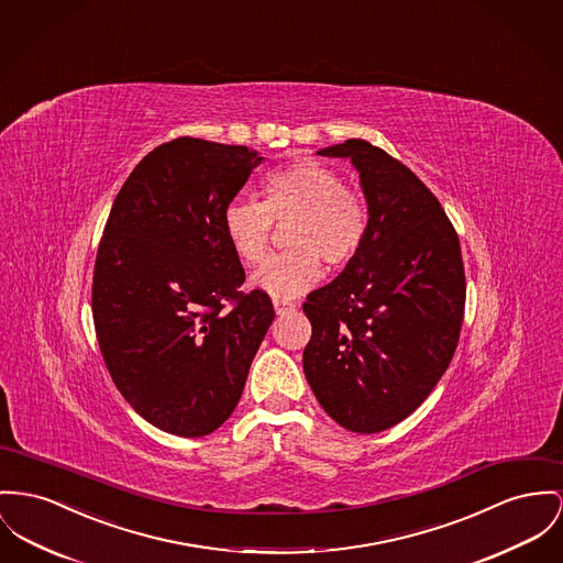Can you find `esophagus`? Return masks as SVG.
Returning a JSON list of instances; mask_svg holds the SVG:
<instances>
[{"mask_svg":"<svg viewBox=\"0 0 563 563\" xmlns=\"http://www.w3.org/2000/svg\"><path fill=\"white\" fill-rule=\"evenodd\" d=\"M273 307H275V313H284V311L292 309L295 302H292V300L275 299L273 300Z\"/></svg>","mask_w":563,"mask_h":563,"instance_id":"obj_1","label":"esophagus"}]
</instances>
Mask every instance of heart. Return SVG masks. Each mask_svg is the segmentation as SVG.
<instances>
[{
  "mask_svg": "<svg viewBox=\"0 0 563 563\" xmlns=\"http://www.w3.org/2000/svg\"><path fill=\"white\" fill-rule=\"evenodd\" d=\"M264 200L232 198L224 209V232L236 256L247 264L264 258L273 220L288 224L292 250L271 256L252 275V286L275 299L309 290L329 266L350 263L369 232V209L361 194L343 188L338 173L318 159H299L263 179Z\"/></svg>",
  "mask_w": 563,
  "mask_h": 563,
  "instance_id": "b5f03b06",
  "label": "heart"
}]
</instances>
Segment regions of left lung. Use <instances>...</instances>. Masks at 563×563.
I'll use <instances>...</instances> for the list:
<instances>
[{
    "label": "left lung",
    "instance_id": "obj_1",
    "mask_svg": "<svg viewBox=\"0 0 563 563\" xmlns=\"http://www.w3.org/2000/svg\"><path fill=\"white\" fill-rule=\"evenodd\" d=\"M347 157L369 209L361 252L302 305L305 377L343 429L379 433L429 397L463 322L465 273L442 205L408 166L367 141L318 151Z\"/></svg>",
    "mask_w": 563,
    "mask_h": 563
}]
</instances>
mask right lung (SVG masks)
<instances>
[{"label":"right lung","instance_id":"right-lung-1","mask_svg":"<svg viewBox=\"0 0 563 563\" xmlns=\"http://www.w3.org/2000/svg\"><path fill=\"white\" fill-rule=\"evenodd\" d=\"M258 151L181 136L150 151L114 198L93 268L98 343L123 399L153 427L202 438L234 412L275 318L224 232ZM233 309L223 311V302Z\"/></svg>","mask_w":563,"mask_h":563}]
</instances>
